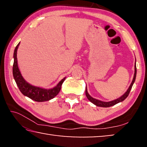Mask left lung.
<instances>
[{
	"label": "left lung",
	"mask_w": 147,
	"mask_h": 147,
	"mask_svg": "<svg viewBox=\"0 0 147 147\" xmlns=\"http://www.w3.org/2000/svg\"><path fill=\"white\" fill-rule=\"evenodd\" d=\"M136 73H137V69H136V64H135V73H134V76L133 78V80L131 82V83L130 84V87L128 89V90L126 91V92L124 93L123 95H122L121 97H119L118 98L115 99V100L110 101V102H103V101H100L99 100H97V99H95L89 95V94L88 92V89H87V87L86 89V95L87 96V98H88V100L91 102L92 103L94 104V105L97 106H100V107H104V108H108V107H110L114 106L115 104H117L119 102H123L124 100H125L126 98H127V96H128L129 93H130V91L131 90V88H132V86L134 83V82L136 80Z\"/></svg>",
	"instance_id": "left-lung-1"
}]
</instances>
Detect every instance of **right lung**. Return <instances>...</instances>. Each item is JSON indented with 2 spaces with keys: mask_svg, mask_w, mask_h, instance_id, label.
I'll return each instance as SVG.
<instances>
[{
  "mask_svg": "<svg viewBox=\"0 0 147 147\" xmlns=\"http://www.w3.org/2000/svg\"><path fill=\"white\" fill-rule=\"evenodd\" d=\"M19 43L16 46L13 53L14 61L13 65V76L20 91L24 96H28L32 100L36 102H45L53 99L59 93L62 84L65 80V77L62 79L54 88L52 89H44L39 88V87L32 86L31 84H28L22 76V74L18 67V64H17V51Z\"/></svg>",
  "mask_w": 147,
  "mask_h": 147,
  "instance_id": "add662e5",
  "label": "right lung"
}]
</instances>
